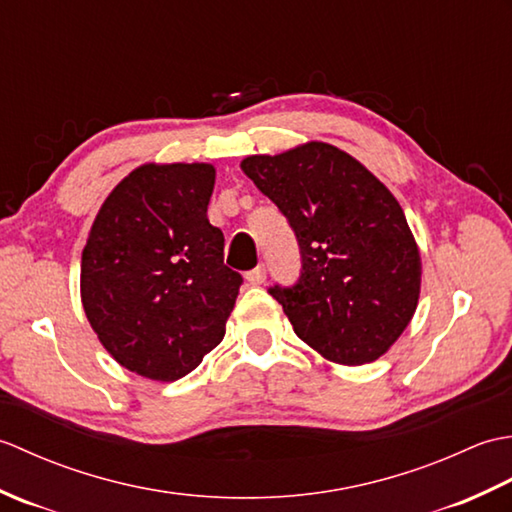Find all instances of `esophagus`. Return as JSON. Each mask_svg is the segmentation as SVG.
<instances>
[{
	"instance_id": "1",
	"label": "esophagus",
	"mask_w": 512,
	"mask_h": 512,
	"mask_svg": "<svg viewBox=\"0 0 512 512\" xmlns=\"http://www.w3.org/2000/svg\"><path fill=\"white\" fill-rule=\"evenodd\" d=\"M246 281L250 286H262L266 281V268L264 266H257L250 270V273H246Z\"/></svg>"
}]
</instances>
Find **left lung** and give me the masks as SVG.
Segmentation results:
<instances>
[{
    "label": "left lung",
    "instance_id": "left-lung-1",
    "mask_svg": "<svg viewBox=\"0 0 512 512\" xmlns=\"http://www.w3.org/2000/svg\"><path fill=\"white\" fill-rule=\"evenodd\" d=\"M239 167L297 235L299 281L268 290L295 334L339 365L383 356L418 308L422 277L398 200L356 158L319 140Z\"/></svg>",
    "mask_w": 512,
    "mask_h": 512
}]
</instances>
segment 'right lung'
Wrapping results in <instances>:
<instances>
[{
    "instance_id": "1",
    "label": "right lung",
    "mask_w": 512,
    "mask_h": 512,
    "mask_svg": "<svg viewBox=\"0 0 512 512\" xmlns=\"http://www.w3.org/2000/svg\"><path fill=\"white\" fill-rule=\"evenodd\" d=\"M215 167L147 162L107 195L81 257V301L116 363L160 383L224 339L242 275L206 217Z\"/></svg>"
}]
</instances>
